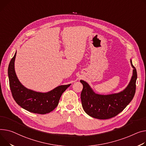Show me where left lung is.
Listing matches in <instances>:
<instances>
[{
	"mask_svg": "<svg viewBox=\"0 0 146 146\" xmlns=\"http://www.w3.org/2000/svg\"><path fill=\"white\" fill-rule=\"evenodd\" d=\"M133 68V76L128 86L123 91L114 94L103 95L94 92L89 84L80 80L83 84L81 101L84 111L92 117L108 119L121 112L134 98L135 92L137 71L130 60Z\"/></svg>",
	"mask_w": 146,
	"mask_h": 146,
	"instance_id": "8db88e82",
	"label": "left lung"
}]
</instances>
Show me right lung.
I'll return each instance as SVG.
<instances>
[{"label":"right lung","instance_id":"obj_1","mask_svg":"<svg viewBox=\"0 0 146 146\" xmlns=\"http://www.w3.org/2000/svg\"><path fill=\"white\" fill-rule=\"evenodd\" d=\"M16 55V52L8 67L9 86L14 100L21 108L32 113L44 114L53 111L59 104L63 93L71 84L59 86L47 93L27 89L19 82L15 73Z\"/></svg>","mask_w":146,"mask_h":146}]
</instances>
